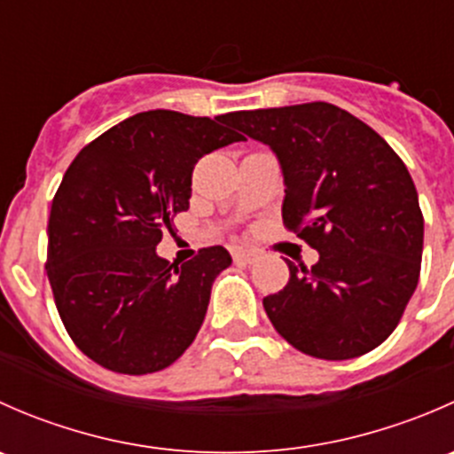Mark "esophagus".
Masks as SVG:
<instances>
[{"label": "esophagus", "instance_id": "34e87169", "mask_svg": "<svg viewBox=\"0 0 454 454\" xmlns=\"http://www.w3.org/2000/svg\"><path fill=\"white\" fill-rule=\"evenodd\" d=\"M235 261L237 263H244V265H250V263H256L259 261V253H254V250H235Z\"/></svg>", "mask_w": 454, "mask_h": 454}]
</instances>
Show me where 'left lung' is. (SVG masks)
<instances>
[{
	"instance_id": "left-lung-1",
	"label": "left lung",
	"mask_w": 454,
	"mask_h": 454,
	"mask_svg": "<svg viewBox=\"0 0 454 454\" xmlns=\"http://www.w3.org/2000/svg\"><path fill=\"white\" fill-rule=\"evenodd\" d=\"M232 122L281 164L283 223L318 250L263 299L303 354L349 360L382 345L419 281L424 217L409 168L382 136L329 103L237 112Z\"/></svg>"
}]
</instances>
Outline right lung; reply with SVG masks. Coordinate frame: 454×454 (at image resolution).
I'll use <instances>...</instances> for the list:
<instances>
[{
  "instance_id": "add662e5",
  "label": "right lung",
  "mask_w": 454,
  "mask_h": 454,
  "mask_svg": "<svg viewBox=\"0 0 454 454\" xmlns=\"http://www.w3.org/2000/svg\"><path fill=\"white\" fill-rule=\"evenodd\" d=\"M231 118L140 112L81 149L63 176L48 219L45 270L67 333L100 367L153 373L198 336L210 287L231 254L213 246L177 268L155 246L189 208L201 155L244 140Z\"/></svg>"
}]
</instances>
